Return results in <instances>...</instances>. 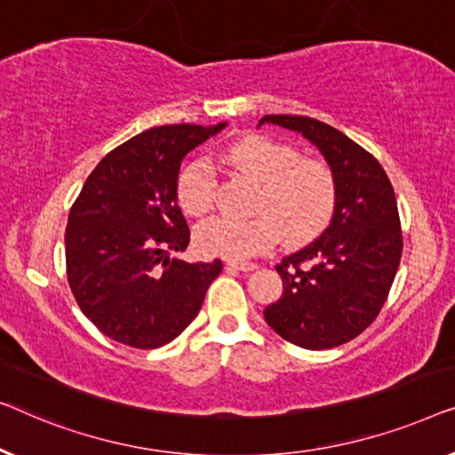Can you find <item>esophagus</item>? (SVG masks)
Masks as SVG:
<instances>
[{"label":"esophagus","instance_id":"1","mask_svg":"<svg viewBox=\"0 0 455 455\" xmlns=\"http://www.w3.org/2000/svg\"><path fill=\"white\" fill-rule=\"evenodd\" d=\"M228 266L235 267V270H239V272L258 270V264H253V261H245V259H228Z\"/></svg>","mask_w":455,"mask_h":455}]
</instances>
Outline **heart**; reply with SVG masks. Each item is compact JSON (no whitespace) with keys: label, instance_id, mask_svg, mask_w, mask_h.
<instances>
[{"label":"heart","instance_id":"b5f03b06","mask_svg":"<svg viewBox=\"0 0 455 455\" xmlns=\"http://www.w3.org/2000/svg\"><path fill=\"white\" fill-rule=\"evenodd\" d=\"M230 169L259 183L251 219L216 216L196 230L204 253L228 259L267 251L280 236L289 243L315 239L336 212L334 169L319 158H303L299 148L266 136H245L220 152ZM219 179L212 164L194 161L177 179V200L189 216H204L216 202Z\"/></svg>","mask_w":455,"mask_h":455}]
</instances>
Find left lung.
Returning a JSON list of instances; mask_svg holds the SVG:
<instances>
[{
    "instance_id": "left-lung-1",
    "label": "left lung",
    "mask_w": 455,
    "mask_h": 455,
    "mask_svg": "<svg viewBox=\"0 0 455 455\" xmlns=\"http://www.w3.org/2000/svg\"><path fill=\"white\" fill-rule=\"evenodd\" d=\"M261 124L303 133L338 181L334 219L311 245L276 266L284 292L264 317L294 347H340L375 322L398 272L402 228L394 188L371 152L323 121L264 115Z\"/></svg>"
}]
</instances>
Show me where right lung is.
Segmentation results:
<instances>
[{"label":"right lung","mask_w":455,"mask_h":455,"mask_svg":"<svg viewBox=\"0 0 455 455\" xmlns=\"http://www.w3.org/2000/svg\"><path fill=\"white\" fill-rule=\"evenodd\" d=\"M225 125L138 133L102 158L76 197L66 227L68 283L82 313L111 340L140 350L175 340L222 272L220 259L188 264L169 251L189 245L179 166Z\"/></svg>","instance_id":"1"}]
</instances>
